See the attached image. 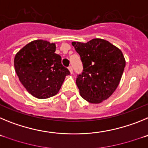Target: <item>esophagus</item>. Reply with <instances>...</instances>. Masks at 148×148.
Segmentation results:
<instances>
[{
    "instance_id": "34e87169",
    "label": "esophagus",
    "mask_w": 148,
    "mask_h": 148,
    "mask_svg": "<svg viewBox=\"0 0 148 148\" xmlns=\"http://www.w3.org/2000/svg\"><path fill=\"white\" fill-rule=\"evenodd\" d=\"M68 69H69V70H70V72L71 73H73V66H70L69 67H68Z\"/></svg>"
}]
</instances>
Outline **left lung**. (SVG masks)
<instances>
[{
  "mask_svg": "<svg viewBox=\"0 0 148 148\" xmlns=\"http://www.w3.org/2000/svg\"><path fill=\"white\" fill-rule=\"evenodd\" d=\"M72 44L83 64V71L76 78L81 96L92 104L108 99L118 87L125 70V60L121 51L100 38Z\"/></svg>",
  "mask_w": 148,
  "mask_h": 148,
  "instance_id": "obj_1",
  "label": "left lung"
}]
</instances>
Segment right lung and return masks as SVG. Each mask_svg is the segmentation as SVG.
Instances as JSON below:
<instances>
[{"label": "right lung", "mask_w": 148, "mask_h": 148, "mask_svg": "<svg viewBox=\"0 0 148 148\" xmlns=\"http://www.w3.org/2000/svg\"><path fill=\"white\" fill-rule=\"evenodd\" d=\"M56 44L36 40L27 44L16 54L14 66L19 80L30 94L47 99L59 91L70 71L55 53Z\"/></svg>", "instance_id": "obj_1"}]
</instances>
